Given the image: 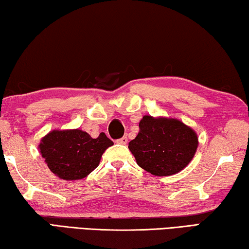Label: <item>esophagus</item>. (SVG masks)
<instances>
[{"mask_svg":"<svg viewBox=\"0 0 249 249\" xmlns=\"http://www.w3.org/2000/svg\"><path fill=\"white\" fill-rule=\"evenodd\" d=\"M117 142H118V143H120V144H127V142H128V138L124 136V137H122L121 139L118 140Z\"/></svg>","mask_w":249,"mask_h":249,"instance_id":"1","label":"esophagus"}]
</instances>
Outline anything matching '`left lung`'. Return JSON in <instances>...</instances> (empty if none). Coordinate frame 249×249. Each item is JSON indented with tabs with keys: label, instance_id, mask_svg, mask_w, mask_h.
I'll return each mask as SVG.
<instances>
[{
	"label": "left lung",
	"instance_id": "left-lung-1",
	"mask_svg": "<svg viewBox=\"0 0 249 249\" xmlns=\"http://www.w3.org/2000/svg\"><path fill=\"white\" fill-rule=\"evenodd\" d=\"M140 131L129 142L138 165L158 177L182 171L196 152L198 138L194 130L174 118L143 116Z\"/></svg>",
	"mask_w": 249,
	"mask_h": 249
}]
</instances>
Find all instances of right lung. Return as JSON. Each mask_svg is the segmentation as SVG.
Wrapping results in <instances>:
<instances>
[{
  "instance_id": "obj_1",
  "label": "right lung",
  "mask_w": 249,
  "mask_h": 249,
  "mask_svg": "<svg viewBox=\"0 0 249 249\" xmlns=\"http://www.w3.org/2000/svg\"><path fill=\"white\" fill-rule=\"evenodd\" d=\"M112 144L104 132L92 139L80 129H56L40 139L38 150L53 173L62 180L74 181L91 173Z\"/></svg>"
}]
</instances>
